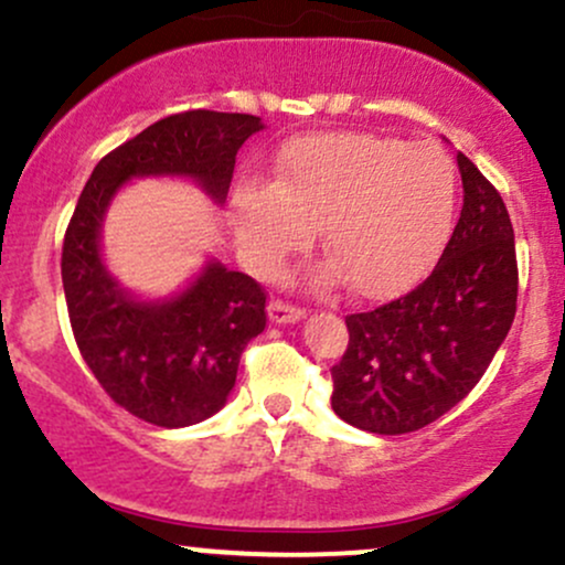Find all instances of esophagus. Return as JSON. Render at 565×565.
<instances>
[{
	"mask_svg": "<svg viewBox=\"0 0 565 565\" xmlns=\"http://www.w3.org/2000/svg\"><path fill=\"white\" fill-rule=\"evenodd\" d=\"M268 316H270V321H276V323H295L305 316V308H300V305H289L284 300H270Z\"/></svg>",
	"mask_w": 565,
	"mask_h": 565,
	"instance_id": "34e87169",
	"label": "esophagus"
}]
</instances>
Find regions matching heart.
<instances>
[{"label": "heart", "mask_w": 565, "mask_h": 565, "mask_svg": "<svg viewBox=\"0 0 565 565\" xmlns=\"http://www.w3.org/2000/svg\"><path fill=\"white\" fill-rule=\"evenodd\" d=\"M457 201V167L444 148L372 132H316L281 148L274 183L244 180L236 188L233 223L257 274H276L319 228L334 263L321 281L342 274L359 295H385L433 263Z\"/></svg>", "instance_id": "1"}]
</instances>
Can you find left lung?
<instances>
[{"label":"left lung","mask_w":565,"mask_h":565,"mask_svg":"<svg viewBox=\"0 0 565 565\" xmlns=\"http://www.w3.org/2000/svg\"><path fill=\"white\" fill-rule=\"evenodd\" d=\"M457 164L465 204L433 274L398 300L345 316L350 340L332 366V408L377 436L414 433L457 406L515 319L508 206L465 153Z\"/></svg>","instance_id":"left-lung-1"}]
</instances>
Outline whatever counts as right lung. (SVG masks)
I'll use <instances>...</instances> for the list:
<instances>
[{
  "label": "right lung",
  "instance_id": "obj_1",
  "mask_svg": "<svg viewBox=\"0 0 565 565\" xmlns=\"http://www.w3.org/2000/svg\"><path fill=\"white\" fill-rule=\"evenodd\" d=\"M260 129L252 114H172L97 161L76 201L61 257L71 329L103 391L142 423L188 427L225 406L246 342L265 329L268 295L210 260L180 295L138 300L103 263V217L127 180L161 174L196 180L223 204L238 148Z\"/></svg>",
  "mask_w": 565,
  "mask_h": 565
}]
</instances>
